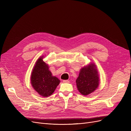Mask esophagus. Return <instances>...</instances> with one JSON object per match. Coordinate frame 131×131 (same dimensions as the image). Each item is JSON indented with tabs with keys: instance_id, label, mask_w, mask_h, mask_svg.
<instances>
[{
	"instance_id": "34e87169",
	"label": "esophagus",
	"mask_w": 131,
	"mask_h": 131,
	"mask_svg": "<svg viewBox=\"0 0 131 131\" xmlns=\"http://www.w3.org/2000/svg\"><path fill=\"white\" fill-rule=\"evenodd\" d=\"M63 82H64V83H69V81L68 80H63Z\"/></svg>"
}]
</instances>
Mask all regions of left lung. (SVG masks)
<instances>
[{
  "mask_svg": "<svg viewBox=\"0 0 131 131\" xmlns=\"http://www.w3.org/2000/svg\"><path fill=\"white\" fill-rule=\"evenodd\" d=\"M99 82L98 71L93 63L81 68L76 80L78 90L84 96H87L96 90Z\"/></svg>",
  "mask_w": 131,
  "mask_h": 131,
  "instance_id": "8db88e82",
  "label": "left lung"
}]
</instances>
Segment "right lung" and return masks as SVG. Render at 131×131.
<instances>
[{
  "label": "right lung",
  "mask_w": 131,
  "mask_h": 131,
  "mask_svg": "<svg viewBox=\"0 0 131 131\" xmlns=\"http://www.w3.org/2000/svg\"><path fill=\"white\" fill-rule=\"evenodd\" d=\"M43 56L39 58L34 66L31 75L33 88L42 97L51 96L59 85L60 80L52 76L49 66L43 61Z\"/></svg>",
  "instance_id": "right-lung-1"
}]
</instances>
